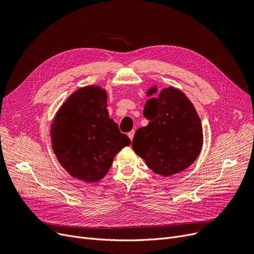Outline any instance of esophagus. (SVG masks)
<instances>
[{
	"instance_id": "obj_1",
	"label": "esophagus",
	"mask_w": 254,
	"mask_h": 254,
	"mask_svg": "<svg viewBox=\"0 0 254 254\" xmlns=\"http://www.w3.org/2000/svg\"><path fill=\"white\" fill-rule=\"evenodd\" d=\"M127 136H128V138L130 139V141H132V139H133V136H134V129L130 130V131L127 133Z\"/></svg>"
}]
</instances>
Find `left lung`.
Masks as SVG:
<instances>
[{
  "label": "left lung",
  "instance_id": "left-lung-1",
  "mask_svg": "<svg viewBox=\"0 0 254 254\" xmlns=\"http://www.w3.org/2000/svg\"><path fill=\"white\" fill-rule=\"evenodd\" d=\"M156 93L154 86L147 96ZM143 113L149 124L134 133L132 150L162 177L188 168L203 145L200 117L188 97L174 87L162 89L157 98L147 100Z\"/></svg>",
  "mask_w": 254,
  "mask_h": 254
}]
</instances>
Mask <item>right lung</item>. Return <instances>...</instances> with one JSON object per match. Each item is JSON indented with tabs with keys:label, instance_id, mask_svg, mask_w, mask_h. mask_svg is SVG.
Returning <instances> with one entry per match:
<instances>
[{
	"label": "right lung",
	"instance_id": "1",
	"mask_svg": "<svg viewBox=\"0 0 254 254\" xmlns=\"http://www.w3.org/2000/svg\"><path fill=\"white\" fill-rule=\"evenodd\" d=\"M106 107L104 89L83 87L67 98L51 126V143L59 163L71 177L87 183L102 180L114 156L130 145Z\"/></svg>",
	"mask_w": 254,
	"mask_h": 254
}]
</instances>
